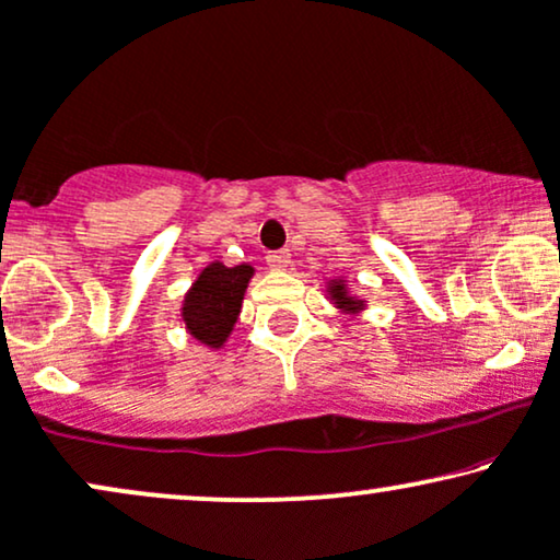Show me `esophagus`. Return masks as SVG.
Instances as JSON below:
<instances>
[{
	"label": "esophagus",
	"instance_id": "obj_1",
	"mask_svg": "<svg viewBox=\"0 0 560 560\" xmlns=\"http://www.w3.org/2000/svg\"><path fill=\"white\" fill-rule=\"evenodd\" d=\"M266 264H268V268H273V271H287L289 264H292V256H289L287 250H276V253H268Z\"/></svg>",
	"mask_w": 560,
	"mask_h": 560
}]
</instances>
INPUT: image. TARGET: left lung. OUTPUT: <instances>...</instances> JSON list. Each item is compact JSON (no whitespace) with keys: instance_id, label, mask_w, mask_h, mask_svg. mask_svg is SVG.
I'll return each mask as SVG.
<instances>
[{"instance_id":"left-lung-1","label":"left lung","mask_w":560,"mask_h":560,"mask_svg":"<svg viewBox=\"0 0 560 560\" xmlns=\"http://www.w3.org/2000/svg\"><path fill=\"white\" fill-rule=\"evenodd\" d=\"M325 294H328V300L332 307L338 310L341 315H349V317H359L366 310V300L359 294H351V287L349 281L343 279V276H336V279H328L325 281Z\"/></svg>"}]
</instances>
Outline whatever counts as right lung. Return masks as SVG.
Returning a JSON list of instances; mask_svg holds the SVG:
<instances>
[{"instance_id":"obj_1","label":"right lung","mask_w":560,"mask_h":560,"mask_svg":"<svg viewBox=\"0 0 560 560\" xmlns=\"http://www.w3.org/2000/svg\"><path fill=\"white\" fill-rule=\"evenodd\" d=\"M253 273L256 268L250 264L230 268L222 260H211L198 271L180 304V320L194 341L211 351H219L230 341Z\"/></svg>"}]
</instances>
